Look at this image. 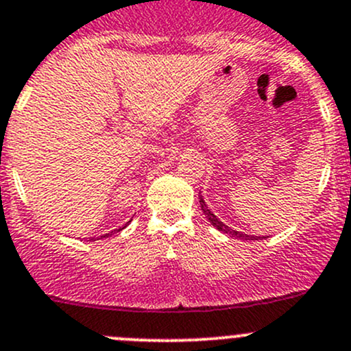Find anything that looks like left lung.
<instances>
[{"mask_svg":"<svg viewBox=\"0 0 351 351\" xmlns=\"http://www.w3.org/2000/svg\"><path fill=\"white\" fill-rule=\"evenodd\" d=\"M198 197H200V206H202V210H204L205 217H206V219L210 220V223H212L213 227L217 228V230L223 232V234L230 235V237L242 239V241H263V239H265V237H257V235H247V234H242V232H237V230H234V228L227 227V225H225L223 222H220V220L217 219V215H213V212H212V210L208 208V206H206L205 200H204V198H202V195H198Z\"/></svg>","mask_w":351,"mask_h":351,"instance_id":"left-lung-1","label":"left lung"}]
</instances>
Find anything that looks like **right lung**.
Masks as SVG:
<instances>
[{"label":"right lung","instance_id":"obj_1","mask_svg":"<svg viewBox=\"0 0 351 351\" xmlns=\"http://www.w3.org/2000/svg\"><path fill=\"white\" fill-rule=\"evenodd\" d=\"M129 223V222H128ZM128 223L126 225H124V227H128ZM124 227H121V228H116V230H112V232H109V234H104V235H101V237L102 239H106V237H110V235H112V234H116V232H121V230H123V228ZM92 241H94V239H92Z\"/></svg>","mask_w":351,"mask_h":351}]
</instances>
